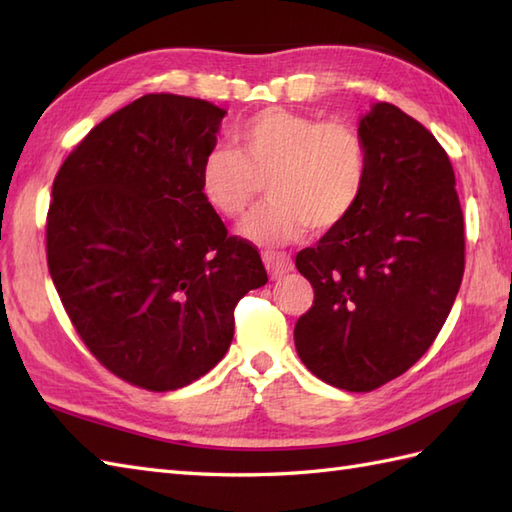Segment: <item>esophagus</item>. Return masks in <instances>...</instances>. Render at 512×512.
Returning a JSON list of instances; mask_svg holds the SVG:
<instances>
[{"instance_id": "obj_1", "label": "esophagus", "mask_w": 512, "mask_h": 512, "mask_svg": "<svg viewBox=\"0 0 512 512\" xmlns=\"http://www.w3.org/2000/svg\"><path fill=\"white\" fill-rule=\"evenodd\" d=\"M264 264L273 279L286 275L292 270V259L286 253H264Z\"/></svg>"}]
</instances>
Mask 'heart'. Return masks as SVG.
<instances>
[{
    "label": "heart",
    "instance_id": "heart-1",
    "mask_svg": "<svg viewBox=\"0 0 512 512\" xmlns=\"http://www.w3.org/2000/svg\"><path fill=\"white\" fill-rule=\"evenodd\" d=\"M233 147L206 151L200 193L211 209L235 220L255 200L266 178L270 200L250 213L239 233L275 246L345 222L361 202L369 154L361 132L345 121L270 107L239 123Z\"/></svg>",
    "mask_w": 512,
    "mask_h": 512
}]
</instances>
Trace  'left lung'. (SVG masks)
<instances>
[{"instance_id":"1","label":"left lung","mask_w":512,"mask_h":512,"mask_svg":"<svg viewBox=\"0 0 512 512\" xmlns=\"http://www.w3.org/2000/svg\"><path fill=\"white\" fill-rule=\"evenodd\" d=\"M369 173L361 202L295 264L314 288L297 354L323 383L372 391L436 341L464 275V217L447 151L396 105L358 125Z\"/></svg>"}]
</instances>
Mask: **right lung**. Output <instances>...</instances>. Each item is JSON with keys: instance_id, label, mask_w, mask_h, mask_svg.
<instances>
[{"instance_id": "obj_1", "label": "right lung", "mask_w": 512, "mask_h": 512, "mask_svg": "<svg viewBox=\"0 0 512 512\" xmlns=\"http://www.w3.org/2000/svg\"><path fill=\"white\" fill-rule=\"evenodd\" d=\"M224 110L145 94L96 125L52 184L48 270L81 341L147 391L222 361L235 306L268 281L259 250L228 235L200 193Z\"/></svg>"}]
</instances>
